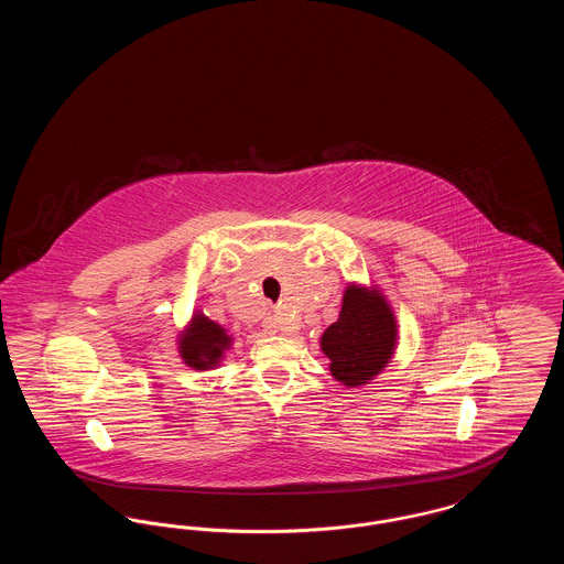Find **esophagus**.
<instances>
[{
	"mask_svg": "<svg viewBox=\"0 0 564 564\" xmlns=\"http://www.w3.org/2000/svg\"><path fill=\"white\" fill-rule=\"evenodd\" d=\"M264 327L269 329V332H279V329H285V323L283 319L279 317V313H272L270 317H267V322H264Z\"/></svg>",
	"mask_w": 564,
	"mask_h": 564,
	"instance_id": "obj_1",
	"label": "esophagus"
}]
</instances>
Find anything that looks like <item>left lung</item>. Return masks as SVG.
<instances>
[{"mask_svg": "<svg viewBox=\"0 0 564 564\" xmlns=\"http://www.w3.org/2000/svg\"><path fill=\"white\" fill-rule=\"evenodd\" d=\"M395 334L393 313L382 295L350 285L338 322L322 338L332 375L349 387L368 382L389 364Z\"/></svg>", "mask_w": 564, "mask_h": 564, "instance_id": "obj_1", "label": "left lung"}]
</instances>
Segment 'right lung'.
<instances>
[{
    "label": "right lung",
    "mask_w": 564,
    "mask_h": 564,
    "mask_svg": "<svg viewBox=\"0 0 564 564\" xmlns=\"http://www.w3.org/2000/svg\"><path fill=\"white\" fill-rule=\"evenodd\" d=\"M228 343L230 338L217 323L209 322L205 315H196L192 327L182 336L180 350L188 366L205 370L217 364L221 352L228 349Z\"/></svg>",
    "instance_id": "add662e5"
}]
</instances>
